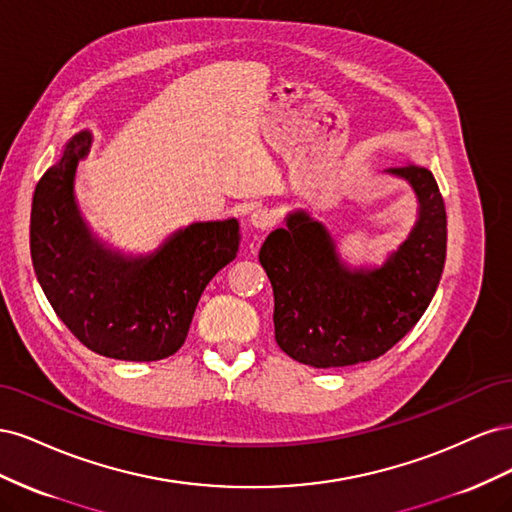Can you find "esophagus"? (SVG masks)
Listing matches in <instances>:
<instances>
[{"mask_svg":"<svg viewBox=\"0 0 512 512\" xmlns=\"http://www.w3.org/2000/svg\"><path fill=\"white\" fill-rule=\"evenodd\" d=\"M250 224L256 228V230H269L273 224H275V218L273 213L267 211V209H256L252 215H250Z\"/></svg>","mask_w":512,"mask_h":512,"instance_id":"34e87169","label":"esophagus"}]
</instances>
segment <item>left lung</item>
<instances>
[{
	"label": "left lung",
	"instance_id": "8db88e82",
	"mask_svg": "<svg viewBox=\"0 0 512 512\" xmlns=\"http://www.w3.org/2000/svg\"><path fill=\"white\" fill-rule=\"evenodd\" d=\"M406 179L418 200L408 239L382 267L352 269L318 220L292 211L260 247L273 286L275 342L294 361L346 367L374 361L421 320L446 260V209L423 166L386 170Z\"/></svg>",
	"mask_w": 512,
	"mask_h": 512
}]
</instances>
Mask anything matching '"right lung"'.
I'll list each match as a JSON object with an SVG mask.
<instances>
[{"mask_svg":"<svg viewBox=\"0 0 512 512\" xmlns=\"http://www.w3.org/2000/svg\"><path fill=\"white\" fill-rule=\"evenodd\" d=\"M91 134L72 136L36 185L29 250L59 320L91 352L119 361H160L188 337L200 294L239 252V222H196L156 252L126 256L106 247L76 205V166Z\"/></svg>","mask_w":512,"mask_h":512,"instance_id":"right-lung-1","label":"right lung"}]
</instances>
